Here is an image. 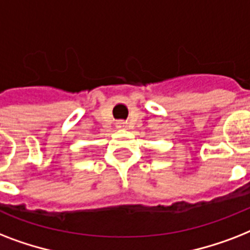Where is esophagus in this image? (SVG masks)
Wrapping results in <instances>:
<instances>
[{"instance_id":"34e87169","label":"esophagus","mask_w":250,"mask_h":250,"mask_svg":"<svg viewBox=\"0 0 250 250\" xmlns=\"http://www.w3.org/2000/svg\"><path fill=\"white\" fill-rule=\"evenodd\" d=\"M125 125H127V123H125V121H119V122H117V127H118V128H125Z\"/></svg>"}]
</instances>
